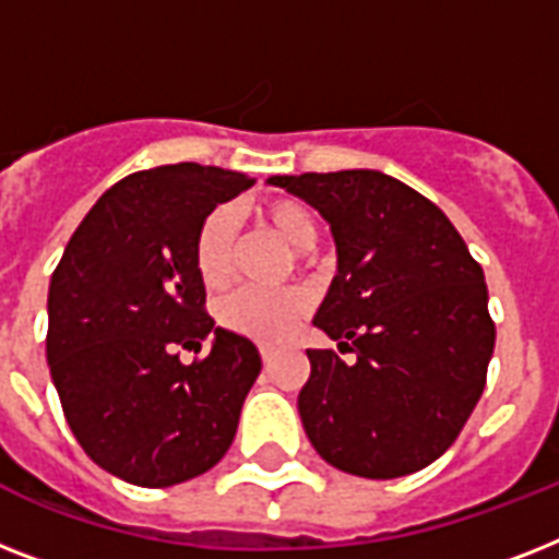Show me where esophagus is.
<instances>
[{"label": "esophagus", "instance_id": "34e87169", "mask_svg": "<svg viewBox=\"0 0 559 559\" xmlns=\"http://www.w3.org/2000/svg\"><path fill=\"white\" fill-rule=\"evenodd\" d=\"M272 357H275V350H272L270 345H261V359H263V366H270Z\"/></svg>", "mask_w": 559, "mask_h": 559}]
</instances>
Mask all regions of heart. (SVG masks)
<instances>
[{"instance_id":"obj_1","label":"heart","mask_w":559,"mask_h":559,"mask_svg":"<svg viewBox=\"0 0 559 559\" xmlns=\"http://www.w3.org/2000/svg\"><path fill=\"white\" fill-rule=\"evenodd\" d=\"M252 214L263 228H270L272 235L281 237L296 252H310L319 243V219L313 209L296 197L263 200L254 205ZM193 270L202 287L211 293L226 287L235 275V223L228 211L214 209L197 228ZM305 313L307 296L301 289H281V293L237 289L217 305V319L226 331L266 345L287 340Z\"/></svg>"}]
</instances>
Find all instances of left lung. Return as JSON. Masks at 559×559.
<instances>
[{
  "instance_id": "left-lung-1",
  "label": "left lung",
  "mask_w": 559,
  "mask_h": 559,
  "mask_svg": "<svg viewBox=\"0 0 559 559\" xmlns=\"http://www.w3.org/2000/svg\"><path fill=\"white\" fill-rule=\"evenodd\" d=\"M331 223L340 275L313 324L298 415L316 452L362 478L429 467L473 415L493 357L485 272L432 200L380 170L272 177Z\"/></svg>"
}]
</instances>
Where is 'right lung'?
<instances>
[{
	"instance_id": "add662e5",
	"label": "right lung",
	"mask_w": 559,
	"mask_h": 559,
	"mask_svg": "<svg viewBox=\"0 0 559 559\" xmlns=\"http://www.w3.org/2000/svg\"><path fill=\"white\" fill-rule=\"evenodd\" d=\"M252 182L197 162L130 174L92 205L51 275L46 357L66 424L130 485L188 481L235 441L261 354L214 328L193 237ZM209 332L212 350L186 367L178 350L199 353Z\"/></svg>"
}]
</instances>
